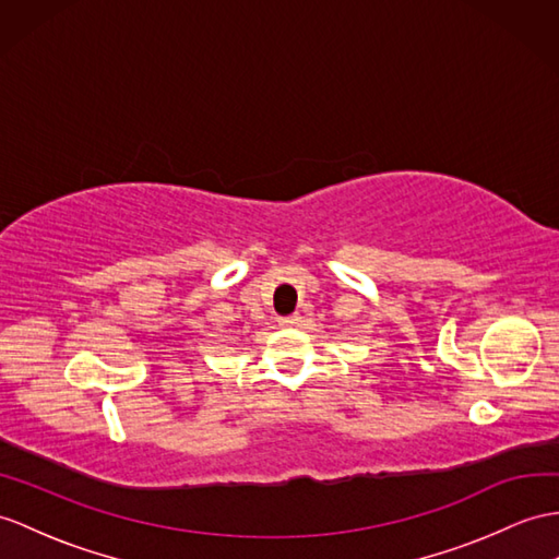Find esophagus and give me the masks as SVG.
Instances as JSON below:
<instances>
[{"label":"esophagus","instance_id":"1","mask_svg":"<svg viewBox=\"0 0 559 559\" xmlns=\"http://www.w3.org/2000/svg\"><path fill=\"white\" fill-rule=\"evenodd\" d=\"M298 322H301V318H298V316H287V318H282V320H280V324H282V326H296Z\"/></svg>","mask_w":559,"mask_h":559}]
</instances>
